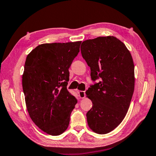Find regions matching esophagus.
I'll use <instances>...</instances> for the list:
<instances>
[{"instance_id": "esophagus-1", "label": "esophagus", "mask_w": 156, "mask_h": 156, "mask_svg": "<svg viewBox=\"0 0 156 156\" xmlns=\"http://www.w3.org/2000/svg\"><path fill=\"white\" fill-rule=\"evenodd\" d=\"M78 94H79V97H80V98H84L85 97V96H86L85 92L83 91H79Z\"/></svg>"}]
</instances>
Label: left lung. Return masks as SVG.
I'll list each match as a JSON object with an SVG mask.
<instances>
[{
  "instance_id": "8db88e82",
  "label": "left lung",
  "mask_w": 156,
  "mask_h": 156,
  "mask_svg": "<svg viewBox=\"0 0 156 156\" xmlns=\"http://www.w3.org/2000/svg\"><path fill=\"white\" fill-rule=\"evenodd\" d=\"M80 51L90 67L91 80H100L86 91L93 104L87 113L88 125L95 133H108L128 112L135 85L133 59L125 44L114 36L84 41Z\"/></svg>"
}]
</instances>
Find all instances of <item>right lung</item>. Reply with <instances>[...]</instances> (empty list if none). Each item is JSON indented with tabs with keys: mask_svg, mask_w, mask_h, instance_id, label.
Wrapping results in <instances>:
<instances>
[{
	"mask_svg": "<svg viewBox=\"0 0 156 156\" xmlns=\"http://www.w3.org/2000/svg\"><path fill=\"white\" fill-rule=\"evenodd\" d=\"M81 41L45 43L27 55L23 89L29 114L35 125L51 136L67 129L77 100L67 89L69 68L80 51Z\"/></svg>",
	"mask_w": 156,
	"mask_h": 156,
	"instance_id": "right-lung-1",
	"label": "right lung"
}]
</instances>
